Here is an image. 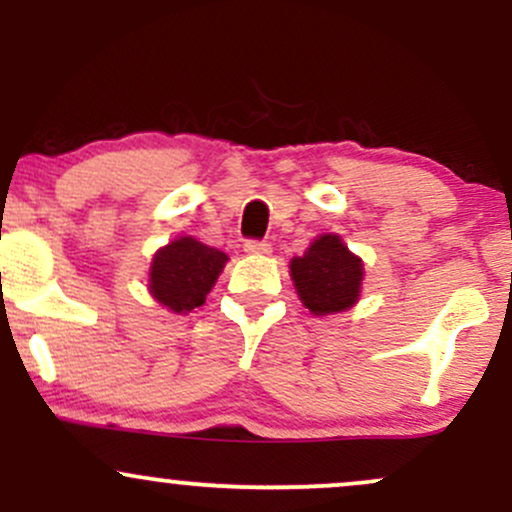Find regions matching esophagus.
Listing matches in <instances>:
<instances>
[{
    "mask_svg": "<svg viewBox=\"0 0 512 512\" xmlns=\"http://www.w3.org/2000/svg\"><path fill=\"white\" fill-rule=\"evenodd\" d=\"M245 252H248V255H269V252H272V245H269L267 240H248V243H245Z\"/></svg>",
    "mask_w": 512,
    "mask_h": 512,
    "instance_id": "esophagus-1",
    "label": "esophagus"
}]
</instances>
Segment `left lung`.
<instances>
[{
    "mask_svg": "<svg viewBox=\"0 0 512 512\" xmlns=\"http://www.w3.org/2000/svg\"><path fill=\"white\" fill-rule=\"evenodd\" d=\"M291 279L313 315L344 313L361 296L363 262L342 238L325 233L310 243L303 257L291 260Z\"/></svg>",
    "mask_w": 512,
    "mask_h": 512,
    "instance_id": "1",
    "label": "left lung"
}]
</instances>
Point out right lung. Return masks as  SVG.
<instances>
[{"mask_svg": "<svg viewBox=\"0 0 512 512\" xmlns=\"http://www.w3.org/2000/svg\"><path fill=\"white\" fill-rule=\"evenodd\" d=\"M226 252L209 248L197 238L182 236L154 255L149 291L173 313H192L207 301L216 279L226 267Z\"/></svg>", "mask_w": 512, "mask_h": 512, "instance_id": "add662e5", "label": "right lung"}]
</instances>
